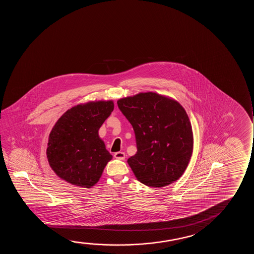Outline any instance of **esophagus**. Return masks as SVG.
Instances as JSON below:
<instances>
[{
    "instance_id": "1",
    "label": "esophagus",
    "mask_w": 254,
    "mask_h": 254,
    "mask_svg": "<svg viewBox=\"0 0 254 254\" xmlns=\"http://www.w3.org/2000/svg\"><path fill=\"white\" fill-rule=\"evenodd\" d=\"M115 159H118V160H125V153H123V152H117V153H115Z\"/></svg>"
}]
</instances>
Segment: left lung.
Returning <instances> with one entry per match:
<instances>
[{
  "mask_svg": "<svg viewBox=\"0 0 254 254\" xmlns=\"http://www.w3.org/2000/svg\"><path fill=\"white\" fill-rule=\"evenodd\" d=\"M132 125L137 153L127 162L136 178L163 188L184 174L192 153L191 126L180 103L148 92L117 101Z\"/></svg>",
  "mask_w": 254,
  "mask_h": 254,
  "instance_id": "1",
  "label": "left lung"
}]
</instances>
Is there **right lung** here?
<instances>
[{"label": "right lung", "mask_w": 254, "mask_h": 254, "mask_svg": "<svg viewBox=\"0 0 254 254\" xmlns=\"http://www.w3.org/2000/svg\"><path fill=\"white\" fill-rule=\"evenodd\" d=\"M114 110V102L78 105L58 120L49 134L47 156L56 174L71 184L89 188L97 183L112 155L98 135Z\"/></svg>", "instance_id": "1"}]
</instances>
